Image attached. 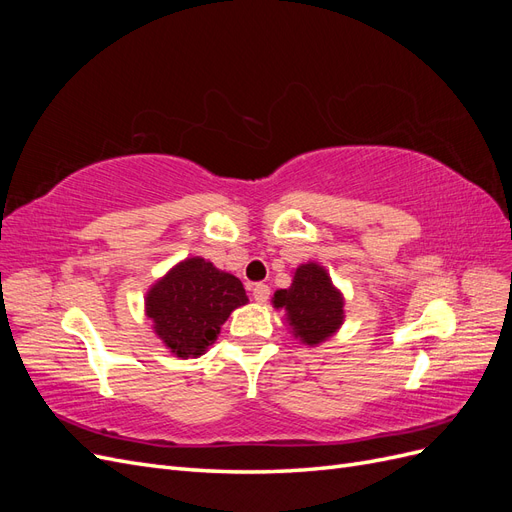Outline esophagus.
Masks as SVG:
<instances>
[{"mask_svg":"<svg viewBox=\"0 0 512 512\" xmlns=\"http://www.w3.org/2000/svg\"><path fill=\"white\" fill-rule=\"evenodd\" d=\"M269 294H271V288H269L267 284H256V286L252 288V297H254L256 303H267Z\"/></svg>","mask_w":512,"mask_h":512,"instance_id":"34e87169","label":"esophagus"}]
</instances>
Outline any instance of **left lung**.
Segmentation results:
<instances>
[{
  "mask_svg": "<svg viewBox=\"0 0 512 512\" xmlns=\"http://www.w3.org/2000/svg\"><path fill=\"white\" fill-rule=\"evenodd\" d=\"M275 309H284L288 329L305 346H320L344 324V294L318 262L294 269L292 284L275 290Z\"/></svg>",
  "mask_w": 512,
  "mask_h": 512,
  "instance_id": "1",
  "label": "left lung"
}]
</instances>
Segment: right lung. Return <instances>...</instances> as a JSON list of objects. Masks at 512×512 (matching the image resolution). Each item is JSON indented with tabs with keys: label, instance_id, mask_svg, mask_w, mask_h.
<instances>
[{
	"label": "right lung",
	"instance_id": "obj_1",
	"mask_svg": "<svg viewBox=\"0 0 512 512\" xmlns=\"http://www.w3.org/2000/svg\"><path fill=\"white\" fill-rule=\"evenodd\" d=\"M247 301L239 277L192 256L147 290L145 314L170 354L194 359L207 352L228 316Z\"/></svg>",
	"mask_w": 512,
	"mask_h": 512
}]
</instances>
